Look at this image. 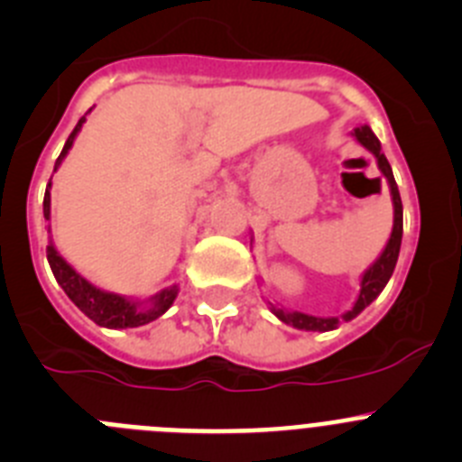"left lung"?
Wrapping results in <instances>:
<instances>
[{
  "label": "left lung",
  "instance_id": "left-lung-1",
  "mask_svg": "<svg viewBox=\"0 0 462 462\" xmlns=\"http://www.w3.org/2000/svg\"><path fill=\"white\" fill-rule=\"evenodd\" d=\"M353 139L362 145V148H367L369 152L376 157L378 171L383 172V178L387 180V187H390V196H392V205H394V223H392V235L387 239L385 248H383L381 255L376 257L372 266H369L360 278V294H357L356 303L348 312H344L342 317H312V314L305 312H296V310H284V308H275L273 303L271 305V312L280 319L287 326H294L299 330H319V333H326V330L337 328L342 321H351L356 319L362 310L372 305L374 300L378 299L383 290H385L387 280L392 278L394 273L396 260H399V251H401V236H403V205H401V196H399V187L394 182V175H392V166L387 162V157L383 154L381 150V141L376 139V134L372 132L369 125H360L351 132Z\"/></svg>",
  "mask_w": 462,
  "mask_h": 462
}]
</instances>
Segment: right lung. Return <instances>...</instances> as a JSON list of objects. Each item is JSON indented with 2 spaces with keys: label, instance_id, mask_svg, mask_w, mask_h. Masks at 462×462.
Masks as SVG:
<instances>
[{
  "label": "right lung",
  "instance_id": "right-lung-1",
  "mask_svg": "<svg viewBox=\"0 0 462 462\" xmlns=\"http://www.w3.org/2000/svg\"><path fill=\"white\" fill-rule=\"evenodd\" d=\"M90 114V111H88ZM86 123V116H81L77 127L72 129V134L68 136L66 145H63L61 154L56 159L54 163V172L56 168L61 166V162L66 159V154L70 152L72 143H75L77 134L81 132V125ZM50 189H51V180L47 184L45 191V200H42V214L50 221L51 218V198H50ZM47 262H50V269L54 273L56 282L61 284V290L66 291L68 299L102 328H139V326H145V323L154 321V319L162 317L168 308L172 305V300L178 299L180 287L178 284H171L166 290L157 291L154 296H150L148 300H134L127 299V296L114 294V291H105L100 287H95L93 282L84 278L79 271L72 269L63 255L56 251L54 241L50 236V245H47Z\"/></svg>",
  "mask_w": 462,
  "mask_h": 462
}]
</instances>
